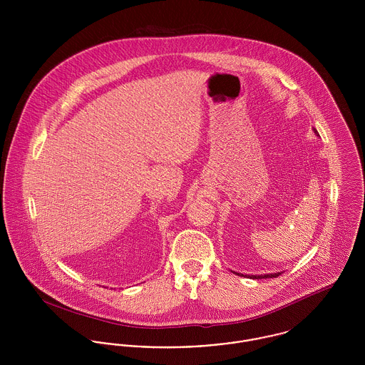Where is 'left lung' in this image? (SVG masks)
<instances>
[{
    "mask_svg": "<svg viewBox=\"0 0 365 365\" xmlns=\"http://www.w3.org/2000/svg\"><path fill=\"white\" fill-rule=\"evenodd\" d=\"M312 130H314V133H315L317 136H319L315 128H314ZM232 272H235V271H232ZM235 274H236V275H240V277H249L250 279H267V278H277V277H279V275H281L282 272H274V274H264V275H243V274H239V272H235Z\"/></svg>",
    "mask_w": 365,
    "mask_h": 365,
    "instance_id": "1",
    "label": "left lung"
}]
</instances>
